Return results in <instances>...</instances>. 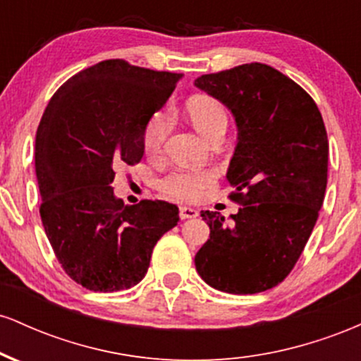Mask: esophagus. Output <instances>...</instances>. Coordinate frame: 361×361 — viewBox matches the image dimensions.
<instances>
[{"label": "esophagus", "mask_w": 361, "mask_h": 361, "mask_svg": "<svg viewBox=\"0 0 361 361\" xmlns=\"http://www.w3.org/2000/svg\"><path fill=\"white\" fill-rule=\"evenodd\" d=\"M198 215V210L197 209H193V207H180V217L183 219H193V217H197Z\"/></svg>", "instance_id": "34e87169"}]
</instances>
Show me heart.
Wrapping results in <instances>:
<instances>
[{"instance_id": "1", "label": "heart", "mask_w": 361, "mask_h": 361, "mask_svg": "<svg viewBox=\"0 0 361 361\" xmlns=\"http://www.w3.org/2000/svg\"><path fill=\"white\" fill-rule=\"evenodd\" d=\"M188 114L193 126L202 135L209 139L214 128L227 126V111L219 100L207 94H198L188 102ZM171 128V114L168 110H159L149 118L144 128V149L147 154L154 156L161 152ZM214 173L210 171H192V169H176L161 180V190L169 197L178 200H195L200 193L212 183Z\"/></svg>"}]
</instances>
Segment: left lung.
<instances>
[{
	"label": "left lung",
	"instance_id": "1",
	"mask_svg": "<svg viewBox=\"0 0 361 361\" xmlns=\"http://www.w3.org/2000/svg\"><path fill=\"white\" fill-rule=\"evenodd\" d=\"M195 86L235 120L227 181L241 205L231 222L202 210L210 239L195 267L221 292H264L295 267L324 202L329 144L322 115L295 81L259 62L204 74Z\"/></svg>",
	"mask_w": 361,
	"mask_h": 361
}]
</instances>
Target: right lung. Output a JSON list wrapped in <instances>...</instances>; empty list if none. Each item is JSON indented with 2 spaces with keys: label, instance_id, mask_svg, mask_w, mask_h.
I'll use <instances>...</instances> for the list:
<instances>
[{
  "label": "right lung",
  "instance_id": "right-lung-1",
  "mask_svg": "<svg viewBox=\"0 0 361 361\" xmlns=\"http://www.w3.org/2000/svg\"><path fill=\"white\" fill-rule=\"evenodd\" d=\"M183 74L102 61L54 93L35 137L40 217L61 267L93 292H117L146 276L161 235L180 221L163 200L123 205L111 181L144 156V128Z\"/></svg>",
  "mask_w": 361,
  "mask_h": 361
}]
</instances>
